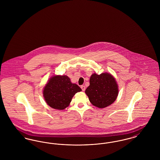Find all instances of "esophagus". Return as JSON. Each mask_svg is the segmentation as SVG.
Masks as SVG:
<instances>
[{
    "label": "esophagus",
    "instance_id": "1",
    "mask_svg": "<svg viewBox=\"0 0 160 160\" xmlns=\"http://www.w3.org/2000/svg\"><path fill=\"white\" fill-rule=\"evenodd\" d=\"M81 89H82V91H85V87L84 86V85H81Z\"/></svg>",
    "mask_w": 160,
    "mask_h": 160
}]
</instances>
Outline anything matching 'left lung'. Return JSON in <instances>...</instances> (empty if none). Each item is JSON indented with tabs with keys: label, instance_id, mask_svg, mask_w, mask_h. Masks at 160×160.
<instances>
[{
	"label": "left lung",
	"instance_id": "left-lung-1",
	"mask_svg": "<svg viewBox=\"0 0 160 160\" xmlns=\"http://www.w3.org/2000/svg\"><path fill=\"white\" fill-rule=\"evenodd\" d=\"M85 92L94 106L103 108L116 101L118 89L115 78L111 74L93 73L90 79V85Z\"/></svg>",
	"mask_w": 160,
	"mask_h": 160
}]
</instances>
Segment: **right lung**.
<instances>
[{"mask_svg":"<svg viewBox=\"0 0 160 160\" xmlns=\"http://www.w3.org/2000/svg\"><path fill=\"white\" fill-rule=\"evenodd\" d=\"M81 88L76 84H72L66 75H55L51 78L43 90V96L48 105L54 109H65L72 99Z\"/></svg>","mask_w":160,"mask_h":160,"instance_id":"1","label":"right lung"}]
</instances>
